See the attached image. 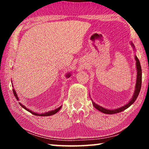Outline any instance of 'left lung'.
<instances>
[{
	"label": "left lung",
	"mask_w": 149,
	"mask_h": 149,
	"mask_svg": "<svg viewBox=\"0 0 149 149\" xmlns=\"http://www.w3.org/2000/svg\"><path fill=\"white\" fill-rule=\"evenodd\" d=\"M131 45H132L133 49H135V47H134V45H133V44L132 43V42H131ZM135 58L136 60V68H137V80H136L135 89L134 91V94H133V95L132 99L130 100V101L128 102L127 104H126L125 105L123 106V107L118 108H117V109H114V110L107 109V108H104L102 107H100V106L98 105L97 104H96V103H95L93 101V105L94 106V107L95 108H97L98 110L100 111V112L102 113H104V114H116V113L122 112V111L125 110V109H127V108H129L130 106L133 104V103H134L136 99H137L139 94L141 87V82H142V70H141L140 62L136 55L135 56Z\"/></svg>",
	"instance_id": "obj_1"
}]
</instances>
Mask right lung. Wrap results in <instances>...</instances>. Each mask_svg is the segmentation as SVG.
<instances>
[{
    "label": "right lung",
    "instance_id": "right-lung-1",
    "mask_svg": "<svg viewBox=\"0 0 149 149\" xmlns=\"http://www.w3.org/2000/svg\"><path fill=\"white\" fill-rule=\"evenodd\" d=\"M70 74H68L67 75H66V77H70ZM12 91H13V93H14V95L15 96V97H16V99L17 100H19V99H18V97H17V94H16V92L15 91V90H14V89H12ZM19 104H20V106H21V107H22V108H24L25 110H26L27 111H28V112H31V114H34V115H35V116H52V115H53V114H56V112H58V111L60 110V108H61V107H62V106L61 107H58V108H56V109L55 110H52V111H49V112H45V113H44V114H38V113H35V112H32L31 110H29L28 108H27L26 107H25L24 105H23L22 104H21V103H19Z\"/></svg>",
    "mask_w": 149,
    "mask_h": 149
}]
</instances>
